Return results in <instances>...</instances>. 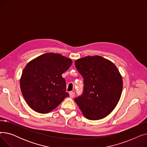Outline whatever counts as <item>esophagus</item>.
<instances>
[{
  "label": "esophagus",
  "mask_w": 147,
  "mask_h": 147,
  "mask_svg": "<svg viewBox=\"0 0 147 147\" xmlns=\"http://www.w3.org/2000/svg\"><path fill=\"white\" fill-rule=\"evenodd\" d=\"M69 96H70V98H73L74 96V92H69Z\"/></svg>",
  "instance_id": "34e87169"
}]
</instances>
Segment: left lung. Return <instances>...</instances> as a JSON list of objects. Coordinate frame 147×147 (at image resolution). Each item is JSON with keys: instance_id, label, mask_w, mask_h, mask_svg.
<instances>
[{"instance_id": "obj_1", "label": "left lung", "mask_w": 147, "mask_h": 147, "mask_svg": "<svg viewBox=\"0 0 147 147\" xmlns=\"http://www.w3.org/2000/svg\"><path fill=\"white\" fill-rule=\"evenodd\" d=\"M75 65L83 78L84 87L74 101L88 119L105 117L116 107L121 95L123 80L117 68L98 55L77 59Z\"/></svg>"}]
</instances>
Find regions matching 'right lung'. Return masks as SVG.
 Listing matches in <instances>:
<instances>
[{
  "label": "right lung",
  "mask_w": 147,
  "mask_h": 147,
  "mask_svg": "<svg viewBox=\"0 0 147 147\" xmlns=\"http://www.w3.org/2000/svg\"><path fill=\"white\" fill-rule=\"evenodd\" d=\"M71 64L70 59L50 52L26 65L20 79V88L26 102L34 111L48 113L69 96L62 74Z\"/></svg>",
  "instance_id": "1"
}]
</instances>
